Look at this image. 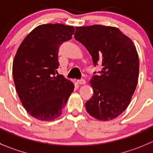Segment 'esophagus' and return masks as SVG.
Masks as SVG:
<instances>
[{
  "label": "esophagus",
  "mask_w": 153,
  "mask_h": 153,
  "mask_svg": "<svg viewBox=\"0 0 153 153\" xmlns=\"http://www.w3.org/2000/svg\"><path fill=\"white\" fill-rule=\"evenodd\" d=\"M76 82H77L78 84H79V85H83V84L85 83V79H78V80L76 81Z\"/></svg>",
  "instance_id": "esophagus-1"
}]
</instances>
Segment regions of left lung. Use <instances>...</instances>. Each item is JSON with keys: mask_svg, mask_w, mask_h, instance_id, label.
<instances>
[{"mask_svg": "<svg viewBox=\"0 0 153 153\" xmlns=\"http://www.w3.org/2000/svg\"><path fill=\"white\" fill-rule=\"evenodd\" d=\"M74 38L86 48L94 66H102L90 80L94 93L85 103L87 112L100 121L115 119L127 108L137 85L136 47L128 37L111 26L76 27Z\"/></svg>", "mask_w": 153, "mask_h": 153, "instance_id": "obj_1", "label": "left lung"}]
</instances>
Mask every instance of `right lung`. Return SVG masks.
Listing matches in <instances>:
<instances>
[{
  "mask_svg": "<svg viewBox=\"0 0 153 153\" xmlns=\"http://www.w3.org/2000/svg\"><path fill=\"white\" fill-rule=\"evenodd\" d=\"M75 28L44 24L30 32L19 47L13 64L18 96L31 116L52 121L60 116L74 88L71 81L58 74L59 49L72 38Z\"/></svg>",
  "mask_w": 153,
  "mask_h": 153,
  "instance_id": "1",
  "label": "right lung"
}]
</instances>
